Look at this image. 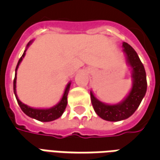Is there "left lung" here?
<instances>
[{
    "mask_svg": "<svg viewBox=\"0 0 160 160\" xmlns=\"http://www.w3.org/2000/svg\"><path fill=\"white\" fill-rule=\"evenodd\" d=\"M122 48L126 62L131 69L132 87L128 94L120 103L110 104L99 101L94 96L92 91L90 92L91 101L95 112L102 119L110 122L125 120L131 117L137 110L147 92L146 71L137 53L127 42H122Z\"/></svg>",
    "mask_w": 160,
    "mask_h": 160,
    "instance_id": "8db88e82",
    "label": "left lung"
}]
</instances>
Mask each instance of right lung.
<instances>
[{
  "label": "right lung",
  "mask_w": 160,
  "mask_h": 160,
  "mask_svg": "<svg viewBox=\"0 0 160 160\" xmlns=\"http://www.w3.org/2000/svg\"><path fill=\"white\" fill-rule=\"evenodd\" d=\"M33 42V40L30 41L27 45H26V49H25V51L23 53L22 56L20 57V59L19 60L18 62V64L16 66L15 69V77H14V80H13V92H14V95H15L16 99H17V102L19 104V107L21 108L22 111L26 115H27L28 117L32 118H34L38 121H40V122H51V121H54L59 118L60 117H62V115L63 114V112L65 111V109L67 107V104H68V92H69L70 86H71V81H69L68 85H67L66 88L64 90V92H63V95L61 100L52 107L50 108H45V109H41V108H33L30 107L29 105L27 104H25L24 103H22L21 101L19 100V98H18V95H17V92H16V80H17V70H18V68H19V64L22 62L23 58L26 56V51L28 49L32 42Z\"/></svg>",
  "instance_id": "add662e5"
}]
</instances>
